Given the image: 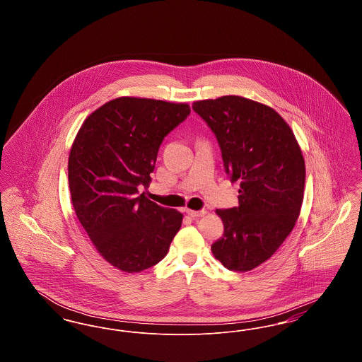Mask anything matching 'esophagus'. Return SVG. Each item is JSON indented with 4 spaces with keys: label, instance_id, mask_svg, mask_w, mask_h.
<instances>
[{
    "label": "esophagus",
    "instance_id": "34e87169",
    "mask_svg": "<svg viewBox=\"0 0 362 362\" xmlns=\"http://www.w3.org/2000/svg\"><path fill=\"white\" fill-rule=\"evenodd\" d=\"M187 214L192 218H198V217H204L206 214V210H189L187 209Z\"/></svg>",
    "mask_w": 362,
    "mask_h": 362
}]
</instances>
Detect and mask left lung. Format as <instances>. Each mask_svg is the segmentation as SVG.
<instances>
[{
	"mask_svg": "<svg viewBox=\"0 0 362 362\" xmlns=\"http://www.w3.org/2000/svg\"><path fill=\"white\" fill-rule=\"evenodd\" d=\"M192 110L217 138L225 173L240 182L239 206L216 210L224 236L211 244V252L228 270L250 272L292 232L304 197V157L292 129L272 107L223 96L194 102Z\"/></svg>",
	"mask_w": 362,
	"mask_h": 362,
	"instance_id": "8db88e82",
	"label": "left lung"
}]
</instances>
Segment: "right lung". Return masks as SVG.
Listing matches in <instances>:
<instances>
[{"mask_svg":"<svg viewBox=\"0 0 362 362\" xmlns=\"http://www.w3.org/2000/svg\"><path fill=\"white\" fill-rule=\"evenodd\" d=\"M186 103L118 98L92 112L70 149L71 204L95 248L126 273L157 264L183 214L149 201L148 187L164 137L189 115Z\"/></svg>","mask_w":362,"mask_h":362,"instance_id":"obj_1","label":"right lung"}]
</instances>
